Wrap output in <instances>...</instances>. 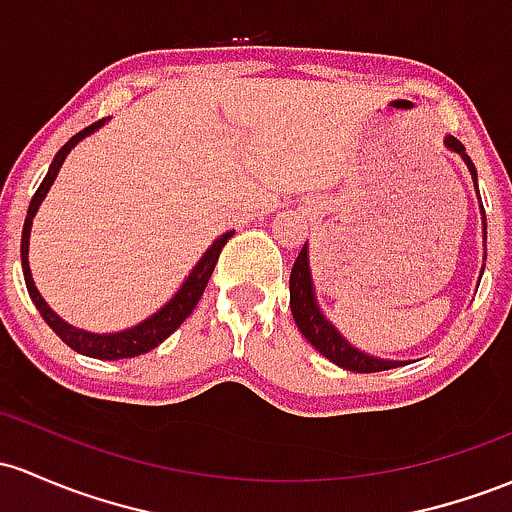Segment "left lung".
I'll list each match as a JSON object with an SVG mask.
<instances>
[{
    "instance_id": "obj_1",
    "label": "left lung",
    "mask_w": 512,
    "mask_h": 512,
    "mask_svg": "<svg viewBox=\"0 0 512 512\" xmlns=\"http://www.w3.org/2000/svg\"><path fill=\"white\" fill-rule=\"evenodd\" d=\"M445 143H447V148H452L454 153H459L464 157V162L469 165V170H471V174H474V182H476L474 162H471L469 155L464 153V145L452 136H449ZM484 230H486V226H484ZM289 291H291V313H294V320H296V325H299L301 335L311 342L313 347H316L320 355L328 357L333 364H338V367H342V369H350V372H359V374L386 372V369H396L403 364V362H391V359L369 357V355H364V352L355 350V347H352L350 342H345V338H342L338 330H335L333 325L325 320V316L318 311V306H316V296H313L306 245L301 247L299 257H296V262H294V269H291Z\"/></svg>"
}]
</instances>
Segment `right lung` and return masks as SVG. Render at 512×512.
Segmentation results:
<instances>
[{
    "label": "right lung",
    "instance_id": "right-lung-1",
    "mask_svg": "<svg viewBox=\"0 0 512 512\" xmlns=\"http://www.w3.org/2000/svg\"><path fill=\"white\" fill-rule=\"evenodd\" d=\"M99 126H101V121L92 123V126H87L84 131L77 133V136H72L63 145V148L58 150V155L53 157V162H50V170H48L46 177H43L41 187H38L36 194H33L31 204H28V211H26L24 233H21V267H24V279H26L28 296H31L33 303H36L38 313H41L43 320H46L50 328H53V333L58 335V338L63 340L67 347H72V350L80 352V355H87V357L126 359V357L143 355V352H150L153 347L160 345L162 340L170 338L174 330H177L179 325L184 323V320L192 316L196 303H199L201 296H204V289H206V284H209L218 257H221V250L226 247L228 238L233 233H223L221 238H218L216 243H213L209 250H206V255L201 257L199 265L194 267V272L189 274L187 282L182 284V289L174 294V299L167 303V306H162L160 311L155 313V316H150L148 320H143V323L136 325V328L123 330V333L94 335V333H84V330L72 328V325H67L63 318L55 316V313L48 308V303L41 299V294H38L36 284H33V279H31V269H28V235H31L33 216H36V211H38V206H41L43 196L48 194L50 184H53L55 174H58L60 165H63L65 155L70 153V150L75 148V145L80 143L84 136H89L92 131H97Z\"/></svg>",
    "mask_w": 512,
    "mask_h": 512
}]
</instances>
